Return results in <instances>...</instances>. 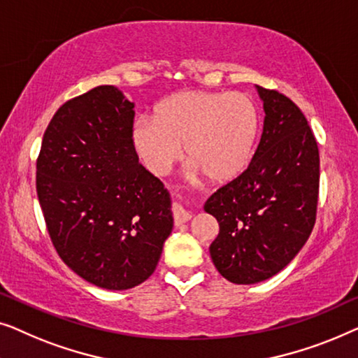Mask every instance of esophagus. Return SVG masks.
Wrapping results in <instances>:
<instances>
[{
    "mask_svg": "<svg viewBox=\"0 0 358 358\" xmlns=\"http://www.w3.org/2000/svg\"><path fill=\"white\" fill-rule=\"evenodd\" d=\"M173 219H175V225H181V224L188 222V220L191 219V214L186 209L181 208L180 204H175L173 206Z\"/></svg>",
    "mask_w": 358,
    "mask_h": 358,
    "instance_id": "34e87169",
    "label": "esophagus"
}]
</instances>
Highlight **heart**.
<instances>
[{
  "instance_id": "1",
  "label": "heart",
  "mask_w": 358,
  "mask_h": 358,
  "mask_svg": "<svg viewBox=\"0 0 358 358\" xmlns=\"http://www.w3.org/2000/svg\"><path fill=\"white\" fill-rule=\"evenodd\" d=\"M261 117L243 92L180 90L155 105L154 120L139 118L131 141L145 167L165 175L185 154L213 185L238 180L253 160Z\"/></svg>"
}]
</instances>
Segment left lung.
Returning a JSON list of instances; mask_svg holds the SVG:
<instances>
[{
  "mask_svg": "<svg viewBox=\"0 0 358 358\" xmlns=\"http://www.w3.org/2000/svg\"><path fill=\"white\" fill-rule=\"evenodd\" d=\"M256 90L266 117L253 160L204 204L219 222L213 263L243 285L273 278L299 255L313 230L320 189L318 144L305 115L278 90Z\"/></svg>",
  "mask_w": 358,
  "mask_h": 358,
  "instance_id": "8db88e82",
  "label": "left lung"
}]
</instances>
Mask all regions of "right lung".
<instances>
[{
  "label": "right lung",
  "instance_id": "add662e5",
  "mask_svg": "<svg viewBox=\"0 0 358 358\" xmlns=\"http://www.w3.org/2000/svg\"><path fill=\"white\" fill-rule=\"evenodd\" d=\"M134 103L99 85L59 107L43 134L37 196L59 258L107 290L143 284L172 234V198L139 164Z\"/></svg>",
  "mask_w": 358,
  "mask_h": 358
}]
</instances>
